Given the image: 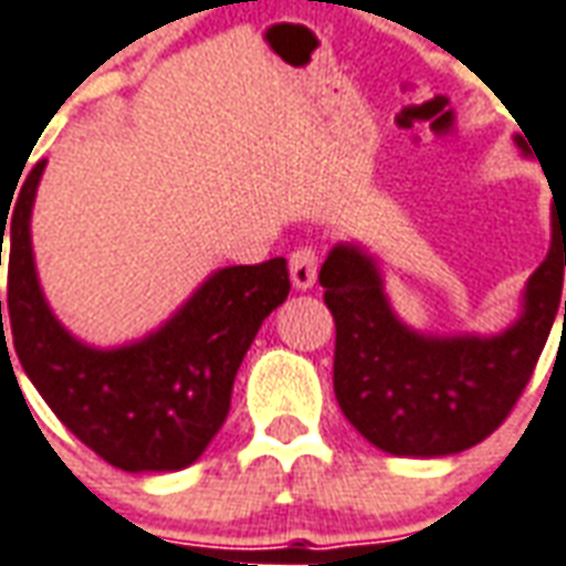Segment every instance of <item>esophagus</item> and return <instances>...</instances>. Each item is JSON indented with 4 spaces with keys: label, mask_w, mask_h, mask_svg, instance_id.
Wrapping results in <instances>:
<instances>
[{
    "label": "esophagus",
    "mask_w": 566,
    "mask_h": 566,
    "mask_svg": "<svg viewBox=\"0 0 566 566\" xmlns=\"http://www.w3.org/2000/svg\"><path fill=\"white\" fill-rule=\"evenodd\" d=\"M287 263H291V282H294L296 291H306V287L315 284V275H318V254H315L312 244L296 248Z\"/></svg>",
    "instance_id": "34e87169"
}]
</instances>
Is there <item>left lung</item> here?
Returning <instances> with one entry per match:
<instances>
[{
    "mask_svg": "<svg viewBox=\"0 0 566 566\" xmlns=\"http://www.w3.org/2000/svg\"><path fill=\"white\" fill-rule=\"evenodd\" d=\"M564 266L566 199H555L552 248L527 282L521 318L496 337H426L398 322L377 263L355 244H337L318 282L337 324L334 392L346 420L395 457L475 448L531 382L560 310Z\"/></svg>",
    "mask_w": 566,
    "mask_h": 566,
    "instance_id": "1",
    "label": "left lung"
}]
</instances>
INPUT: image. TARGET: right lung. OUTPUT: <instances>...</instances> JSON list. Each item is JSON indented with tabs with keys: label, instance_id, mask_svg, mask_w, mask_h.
Wrapping results in <instances>:
<instances>
[{
	"label": "right lung",
	"instance_id": "right-lung-1",
	"mask_svg": "<svg viewBox=\"0 0 566 566\" xmlns=\"http://www.w3.org/2000/svg\"><path fill=\"white\" fill-rule=\"evenodd\" d=\"M42 171L45 161H35L18 201L0 205V254L6 239L11 244L0 352H8V334L45 405L101 460L122 472L187 469L227 420L232 382L260 324L287 300V263L272 256L254 266H227L156 334L132 346L94 349L63 331L35 279L30 214Z\"/></svg>",
	"mask_w": 566,
	"mask_h": 566
}]
</instances>
